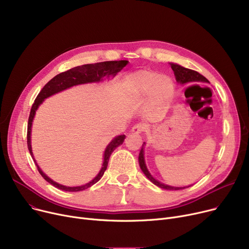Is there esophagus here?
Returning <instances> with one entry per match:
<instances>
[{"instance_id":"34e87169","label":"esophagus","mask_w":249,"mask_h":249,"mask_svg":"<svg viewBox=\"0 0 249 249\" xmlns=\"http://www.w3.org/2000/svg\"><path fill=\"white\" fill-rule=\"evenodd\" d=\"M145 129H146V128H145L144 125L141 124V123H138V124H136V125H134V126L132 127L131 132L136 133V134H139V133H142L143 131H144Z\"/></svg>"}]
</instances>
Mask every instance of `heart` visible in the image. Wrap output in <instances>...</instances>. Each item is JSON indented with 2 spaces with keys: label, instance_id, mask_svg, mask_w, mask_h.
<instances>
[{
  "label": "heart",
  "instance_id": "1",
  "mask_svg": "<svg viewBox=\"0 0 249 249\" xmlns=\"http://www.w3.org/2000/svg\"><path fill=\"white\" fill-rule=\"evenodd\" d=\"M125 86L129 93L135 97L146 96L148 105L152 107L159 105L166 106L175 91V84L171 77L152 70L140 71L128 75Z\"/></svg>",
  "mask_w": 249,
  "mask_h": 249
}]
</instances>
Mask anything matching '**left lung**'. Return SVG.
Instances as JSON below:
<instances>
[{
    "instance_id": "1",
    "label": "left lung",
    "mask_w": 249,
    "mask_h": 249,
    "mask_svg": "<svg viewBox=\"0 0 249 249\" xmlns=\"http://www.w3.org/2000/svg\"><path fill=\"white\" fill-rule=\"evenodd\" d=\"M171 68L172 70L174 71L175 72V76H176V80L178 84H187V83H191V82H205V83H209V81L207 80V78L202 75L201 73H199L198 71H195L193 70H189V69H186L184 67H181V65H178L177 63H171ZM144 144L145 142L143 143L142 144V147H141V150L139 152V156H138V160H139V165H140V168L141 171L143 172V174H144L148 179L153 182V184L155 186H158L161 189H164V190H182V189H186V188H189V187H182V188H178V187H172V186H167V185H164V184H161V182H160L159 180H156L148 172V169L146 167V164H145V161H144Z\"/></svg>"
}]
</instances>
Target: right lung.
<instances>
[{"instance_id":"1","label":"right lung","mask_w":249,"mask_h":249,"mask_svg":"<svg viewBox=\"0 0 249 249\" xmlns=\"http://www.w3.org/2000/svg\"><path fill=\"white\" fill-rule=\"evenodd\" d=\"M127 64H128L127 60L104 61V62H97V63H90V64H84V65H82V67H76V68L71 69L67 71H63V72L55 75L53 78H51V80L43 87V89L40 90V93L38 94V96L36 97V99H35V101L32 105V108H31L30 115H29V119H28V128H27V145H28L29 152H30L35 163H36V160L33 158L32 148H31V138H30V136H31V127H32V122H33V119H34V115L36 113V110L38 109L39 106H40V104H42L44 99L58 93V91L67 89H69L72 86L103 81L104 76L115 75L117 72H119L123 68H125ZM124 139H125V135H119V136L115 137L109 143V145L106 147V149H105V152H104V162H103V166L101 168L100 173L98 174V176L94 179H91L89 182H88V184H86L84 186L65 187V186L59 185V184H57V182L50 179L41 171L40 167L38 166L37 163H36V166H37L39 174L42 176V178L46 181H48L49 184H51L52 186H54L55 188H57L59 190H62V191H65V192L84 191V190L91 187L94 184H96L97 181H99L101 179L105 171L107 169L110 155L112 154V152L115 150V148L117 146H119V145L122 144Z\"/></svg>"}]
</instances>
